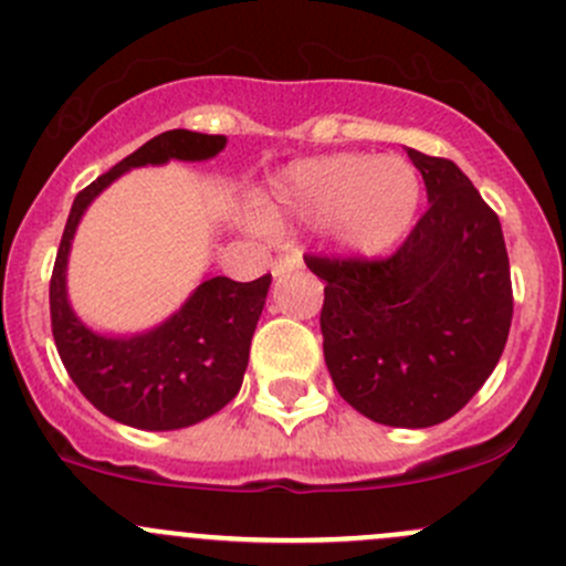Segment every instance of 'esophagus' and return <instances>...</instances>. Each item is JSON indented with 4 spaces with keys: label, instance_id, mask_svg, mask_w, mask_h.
Segmentation results:
<instances>
[{
    "label": "esophagus",
    "instance_id": "1",
    "mask_svg": "<svg viewBox=\"0 0 566 566\" xmlns=\"http://www.w3.org/2000/svg\"><path fill=\"white\" fill-rule=\"evenodd\" d=\"M298 265H301V254H298V251H293V254L279 256V260L271 265V273H273V276H282V273L295 271Z\"/></svg>",
    "mask_w": 566,
    "mask_h": 566
}]
</instances>
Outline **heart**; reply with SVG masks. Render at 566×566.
<instances>
[{
  "instance_id": "obj_1",
  "label": "heart",
  "mask_w": 566,
  "mask_h": 566,
  "mask_svg": "<svg viewBox=\"0 0 566 566\" xmlns=\"http://www.w3.org/2000/svg\"><path fill=\"white\" fill-rule=\"evenodd\" d=\"M419 197V175L405 158L339 153L273 175L256 199L254 219L268 232L325 227L336 247L378 254L413 224Z\"/></svg>"
}]
</instances>
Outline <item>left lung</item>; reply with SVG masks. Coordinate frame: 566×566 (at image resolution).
Here are the masks:
<instances>
[{
	"label": "left lung",
	"mask_w": 566,
	"mask_h": 566,
	"mask_svg": "<svg viewBox=\"0 0 566 566\" xmlns=\"http://www.w3.org/2000/svg\"><path fill=\"white\" fill-rule=\"evenodd\" d=\"M430 208L386 260L304 256L325 282V367L336 391L389 427L441 424L504 353L512 282L501 221L449 158L410 150Z\"/></svg>",
	"instance_id": "8db88e82"
}]
</instances>
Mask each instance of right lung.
Masks as SVG:
<instances>
[{"label": "right lung", "mask_w": 566, "mask_h": 566, "mask_svg": "<svg viewBox=\"0 0 566 566\" xmlns=\"http://www.w3.org/2000/svg\"><path fill=\"white\" fill-rule=\"evenodd\" d=\"M224 147L227 136L186 128L164 130L73 199L51 273V331L56 353L78 391L119 424L156 432L180 430L219 413L241 391L271 273L254 282L208 276L156 328L134 336H106L87 328L67 301V254L76 227L93 199L128 169L208 161Z\"/></svg>", "instance_id": "add662e5"}]
</instances>
